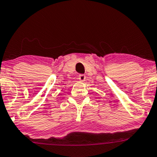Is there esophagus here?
Here are the masks:
<instances>
[{
	"label": "esophagus",
	"mask_w": 157,
	"mask_h": 157,
	"mask_svg": "<svg viewBox=\"0 0 157 157\" xmlns=\"http://www.w3.org/2000/svg\"><path fill=\"white\" fill-rule=\"evenodd\" d=\"M78 77L81 82H84V81L85 80V78H86V76H85V75H83V74H80V75H78Z\"/></svg>",
	"instance_id": "esophagus-1"
}]
</instances>
